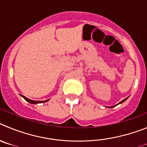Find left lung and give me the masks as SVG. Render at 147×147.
<instances>
[{
    "instance_id": "1",
    "label": "left lung",
    "mask_w": 147,
    "mask_h": 147,
    "mask_svg": "<svg viewBox=\"0 0 147 147\" xmlns=\"http://www.w3.org/2000/svg\"><path fill=\"white\" fill-rule=\"evenodd\" d=\"M127 98H128V97H127V98H125V100H122V101H121V102H119V103H118V104H117V105H119V104H121V103L124 102H125V100H127ZM114 105V106H111V107H109V108H113V107L116 106V105Z\"/></svg>"
}]
</instances>
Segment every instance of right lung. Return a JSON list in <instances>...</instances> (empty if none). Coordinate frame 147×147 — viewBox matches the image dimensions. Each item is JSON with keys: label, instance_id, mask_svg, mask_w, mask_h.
Instances as JSON below:
<instances>
[{"label": "right lung", "instance_id": "obj_1", "mask_svg": "<svg viewBox=\"0 0 147 147\" xmlns=\"http://www.w3.org/2000/svg\"><path fill=\"white\" fill-rule=\"evenodd\" d=\"M20 96H22V97H23V98H24L26 101L28 102L31 103V104H37V103L45 102H47L49 100H45V101H34V100H30V99H28L27 97H26L25 96H22V95H20Z\"/></svg>", "mask_w": 147, "mask_h": 147}]
</instances>
